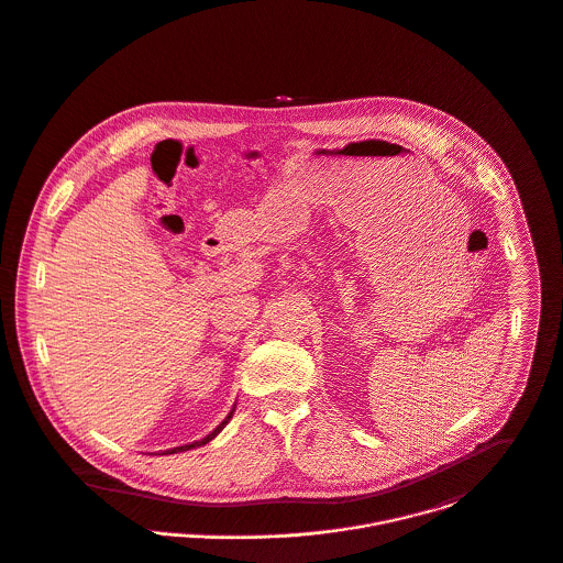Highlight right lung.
I'll list each match as a JSON object with an SVG mask.
<instances>
[{"label": "right lung", "instance_id": "1", "mask_svg": "<svg viewBox=\"0 0 563 563\" xmlns=\"http://www.w3.org/2000/svg\"><path fill=\"white\" fill-rule=\"evenodd\" d=\"M232 413H234V409H232V411H230V413H228V416H225L224 422H222V424H220V427H218V429H216V431H213V433H211V435H207V438H205V440H200V442H194V444H187V446H178V449L167 450V452H169V454H172V452H185V450L196 449V446H205V444H207V442H211V440H213V438H216V435H218V433H220V431H222V429H224L225 424H228V420H230V418H232Z\"/></svg>", "mask_w": 563, "mask_h": 563}]
</instances>
